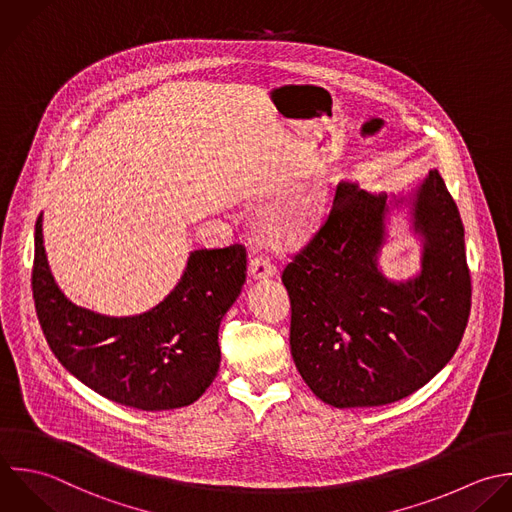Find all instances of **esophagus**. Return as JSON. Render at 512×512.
<instances>
[{"instance_id":"1","label":"esophagus","mask_w":512,"mask_h":512,"mask_svg":"<svg viewBox=\"0 0 512 512\" xmlns=\"http://www.w3.org/2000/svg\"><path fill=\"white\" fill-rule=\"evenodd\" d=\"M275 273H277V267L269 259L261 255H253L249 259V275L253 279H267V277H273Z\"/></svg>"}]
</instances>
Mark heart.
I'll use <instances>...</instances> for the list:
<instances>
[{"instance_id":"1","label":"heart","mask_w":512,"mask_h":512,"mask_svg":"<svg viewBox=\"0 0 512 512\" xmlns=\"http://www.w3.org/2000/svg\"><path fill=\"white\" fill-rule=\"evenodd\" d=\"M327 213V189L321 181L305 183L267 205L259 215V231L277 247L313 235Z\"/></svg>"}]
</instances>
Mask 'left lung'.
<instances>
[{
	"instance_id": "obj_1",
	"label": "left lung",
	"mask_w": 512,
	"mask_h": 512,
	"mask_svg": "<svg viewBox=\"0 0 512 512\" xmlns=\"http://www.w3.org/2000/svg\"><path fill=\"white\" fill-rule=\"evenodd\" d=\"M395 214L422 243V267L407 280L380 269ZM283 285L293 361L323 403L379 407L427 385L455 355L471 313L465 227L441 173L399 193L341 181Z\"/></svg>"
}]
</instances>
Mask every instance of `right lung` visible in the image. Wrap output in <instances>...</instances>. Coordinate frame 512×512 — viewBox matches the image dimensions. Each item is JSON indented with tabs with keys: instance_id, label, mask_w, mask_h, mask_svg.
I'll list each match as a JSON object with an SVG mask.
<instances>
[{
	"instance_id": "obj_1",
	"label": "right lung",
	"mask_w": 512,
	"mask_h": 512,
	"mask_svg": "<svg viewBox=\"0 0 512 512\" xmlns=\"http://www.w3.org/2000/svg\"><path fill=\"white\" fill-rule=\"evenodd\" d=\"M33 241L37 319L49 349L75 379L141 411L187 407L207 391L221 363V319L247 275L243 245L191 251L163 301L139 315L111 317L75 305L59 289L43 245V213Z\"/></svg>"
}]
</instances>
